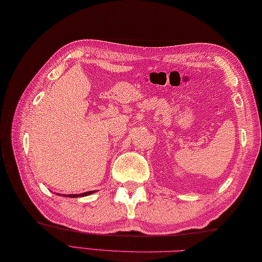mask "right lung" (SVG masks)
<instances>
[{
	"label": "right lung",
	"mask_w": 262,
	"mask_h": 262,
	"mask_svg": "<svg viewBox=\"0 0 262 262\" xmlns=\"http://www.w3.org/2000/svg\"><path fill=\"white\" fill-rule=\"evenodd\" d=\"M94 193V191H88V192H84V193H80V194H63L64 196H69V198H77V196H84V195H89ZM58 194V193H57Z\"/></svg>",
	"instance_id": "obj_1"
}]
</instances>
